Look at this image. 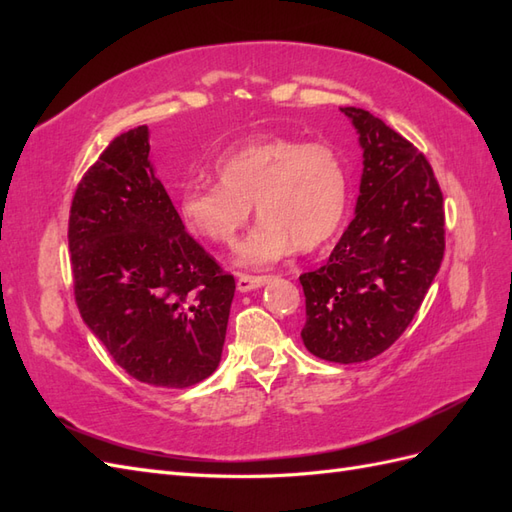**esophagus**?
Here are the masks:
<instances>
[{
    "label": "esophagus",
    "mask_w": 512,
    "mask_h": 512,
    "mask_svg": "<svg viewBox=\"0 0 512 512\" xmlns=\"http://www.w3.org/2000/svg\"><path fill=\"white\" fill-rule=\"evenodd\" d=\"M267 282H269L267 275H245V273H241L237 277V288L241 292H250V290H256L260 286H265Z\"/></svg>",
    "instance_id": "1"
}]
</instances>
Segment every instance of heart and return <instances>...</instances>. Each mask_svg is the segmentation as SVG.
Instances as JSON below:
<instances>
[{"label":"heart","instance_id":"obj_1","mask_svg":"<svg viewBox=\"0 0 512 512\" xmlns=\"http://www.w3.org/2000/svg\"><path fill=\"white\" fill-rule=\"evenodd\" d=\"M220 183H194L179 196V215L192 235L232 245L250 220L260 224L239 247L243 265H271L294 245L329 241L348 209V170L329 143L262 136L226 151L215 164Z\"/></svg>","mask_w":512,"mask_h":512}]
</instances>
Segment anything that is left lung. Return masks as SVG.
Segmentation results:
<instances>
[{"instance_id": "obj_1", "label": "left lung", "mask_w": 512, "mask_h": 512, "mask_svg": "<svg viewBox=\"0 0 512 512\" xmlns=\"http://www.w3.org/2000/svg\"><path fill=\"white\" fill-rule=\"evenodd\" d=\"M363 147L354 220L329 260L299 280L303 344L318 359L363 363L408 329L444 258V198L427 158L363 108L344 106Z\"/></svg>"}]
</instances>
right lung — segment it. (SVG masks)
<instances>
[{
    "label": "right lung",
    "instance_id": "obj_1",
    "mask_svg": "<svg viewBox=\"0 0 512 512\" xmlns=\"http://www.w3.org/2000/svg\"><path fill=\"white\" fill-rule=\"evenodd\" d=\"M147 138V126L119 134L74 192V299L126 374L185 389L220 365L235 277L185 232Z\"/></svg>",
    "mask_w": 512,
    "mask_h": 512
}]
</instances>
